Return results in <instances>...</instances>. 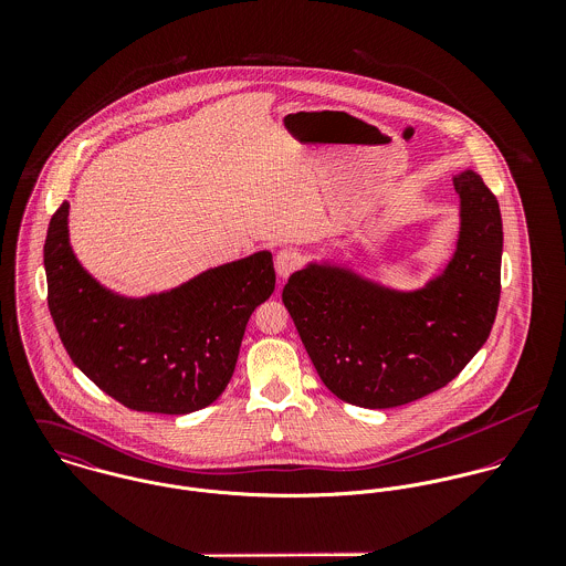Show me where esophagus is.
I'll use <instances>...</instances> for the list:
<instances>
[{
    "label": "esophagus",
    "mask_w": 566,
    "mask_h": 566,
    "mask_svg": "<svg viewBox=\"0 0 566 566\" xmlns=\"http://www.w3.org/2000/svg\"><path fill=\"white\" fill-rule=\"evenodd\" d=\"M298 265H301V256L292 248H285L274 256V270L281 279H287L292 272L298 270Z\"/></svg>",
    "instance_id": "esophagus-1"
}]
</instances>
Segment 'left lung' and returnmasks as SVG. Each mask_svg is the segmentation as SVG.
I'll list each match as a JSON object with an SVG mask.
<instances>
[{"instance_id": "left-lung-1", "label": "left lung", "mask_w": 566, "mask_h": 566, "mask_svg": "<svg viewBox=\"0 0 566 566\" xmlns=\"http://www.w3.org/2000/svg\"><path fill=\"white\" fill-rule=\"evenodd\" d=\"M460 231L447 265L399 290L337 261H310L283 303L323 379L342 401L388 409L455 379L490 335L501 294L499 202L473 169L453 174Z\"/></svg>"}]
</instances>
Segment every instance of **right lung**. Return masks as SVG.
<instances>
[{
  "label": "right lung",
  "instance_id": "add662e5",
  "mask_svg": "<svg viewBox=\"0 0 566 566\" xmlns=\"http://www.w3.org/2000/svg\"><path fill=\"white\" fill-rule=\"evenodd\" d=\"M48 305L72 361L108 397L137 411L191 413L229 386L252 312L274 292L272 252L209 268L148 296H124L82 268L70 202L43 245Z\"/></svg>",
  "mask_w": 566,
  "mask_h": 566
}]
</instances>
